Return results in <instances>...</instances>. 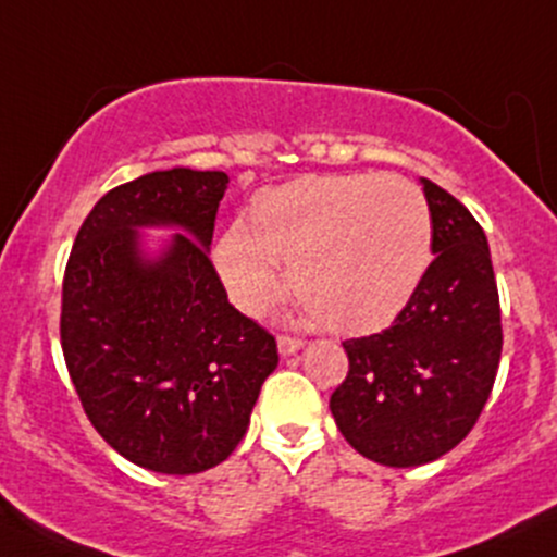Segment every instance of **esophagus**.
<instances>
[{
	"instance_id": "34e87169",
	"label": "esophagus",
	"mask_w": 557,
	"mask_h": 557,
	"mask_svg": "<svg viewBox=\"0 0 557 557\" xmlns=\"http://www.w3.org/2000/svg\"><path fill=\"white\" fill-rule=\"evenodd\" d=\"M301 346H304V341L296 338V335H288V333L277 335V348H280V354H283V357H288V354H296Z\"/></svg>"
}]
</instances>
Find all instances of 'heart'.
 I'll return each mask as SVG.
<instances>
[{
    "instance_id": "1",
    "label": "heart",
    "mask_w": 557,
    "mask_h": 557,
    "mask_svg": "<svg viewBox=\"0 0 557 557\" xmlns=\"http://www.w3.org/2000/svg\"><path fill=\"white\" fill-rule=\"evenodd\" d=\"M433 222L423 193L401 176L307 174L250 198L246 224L213 248L232 304L261 314L280 290L277 264L309 317L327 330H383L423 283Z\"/></svg>"
}]
</instances>
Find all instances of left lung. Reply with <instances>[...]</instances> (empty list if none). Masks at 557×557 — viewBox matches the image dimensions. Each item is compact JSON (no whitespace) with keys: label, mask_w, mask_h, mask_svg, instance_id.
Here are the masks:
<instances>
[{"label":"left lung","mask_w":557,"mask_h":557,"mask_svg":"<svg viewBox=\"0 0 557 557\" xmlns=\"http://www.w3.org/2000/svg\"><path fill=\"white\" fill-rule=\"evenodd\" d=\"M433 261L383 333L344 341L348 372L330 412L362 457L391 468L438 460L479 420L503 354V314L481 224L423 180Z\"/></svg>","instance_id":"obj_1"}]
</instances>
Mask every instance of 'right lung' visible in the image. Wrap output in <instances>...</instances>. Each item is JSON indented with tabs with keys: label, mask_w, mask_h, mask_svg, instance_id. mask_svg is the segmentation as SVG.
Here are the masks:
<instances>
[{
	"label": "right lung",
	"mask_w": 557,
	"mask_h": 557,
	"mask_svg": "<svg viewBox=\"0 0 557 557\" xmlns=\"http://www.w3.org/2000/svg\"><path fill=\"white\" fill-rule=\"evenodd\" d=\"M224 171L169 169L102 195L73 240L60 344L95 431L139 468L189 475L219 466L277 368L274 335L227 301L209 259ZM190 232L158 262L134 226Z\"/></svg>",
	"instance_id": "right-lung-1"
}]
</instances>
